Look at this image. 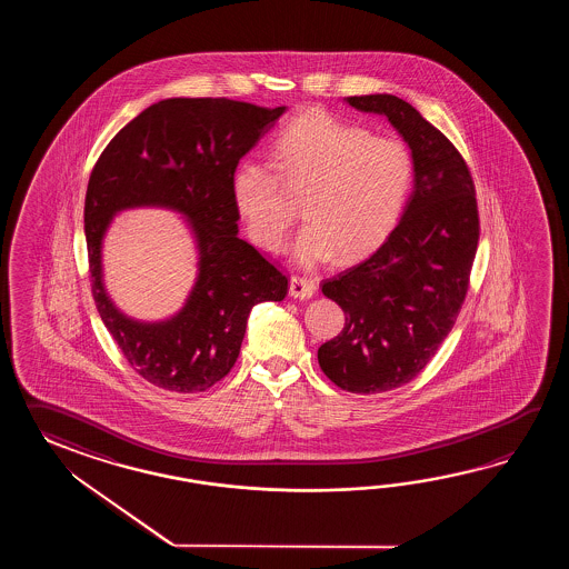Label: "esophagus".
Returning a JSON list of instances; mask_svg holds the SVG:
<instances>
[{"label":"esophagus","instance_id":"esophagus-1","mask_svg":"<svg viewBox=\"0 0 569 569\" xmlns=\"http://www.w3.org/2000/svg\"><path fill=\"white\" fill-rule=\"evenodd\" d=\"M315 292L313 280L302 279V277H290L289 295L292 299H311Z\"/></svg>","mask_w":569,"mask_h":569}]
</instances>
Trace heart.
Segmentation results:
<instances>
[{"label": "heart", "mask_w": 569, "mask_h": 569, "mask_svg": "<svg viewBox=\"0 0 569 569\" xmlns=\"http://www.w3.org/2000/svg\"><path fill=\"white\" fill-rule=\"evenodd\" d=\"M270 162L243 158L231 177V197L248 236L268 252L287 243L284 190L301 194L307 223L295 260L315 267L375 250L397 226L411 189L412 160L395 138L370 136L323 109L290 120L270 148Z\"/></svg>", "instance_id": "obj_1"}]
</instances>
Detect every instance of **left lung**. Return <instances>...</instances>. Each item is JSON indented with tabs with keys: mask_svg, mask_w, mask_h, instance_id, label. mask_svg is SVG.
<instances>
[{
	"mask_svg": "<svg viewBox=\"0 0 569 569\" xmlns=\"http://www.w3.org/2000/svg\"><path fill=\"white\" fill-rule=\"evenodd\" d=\"M385 116L411 148L412 193L399 226L363 262L323 280L346 326L319 366L339 388L376 395L411 382L436 356L468 292L480 221L468 164L456 146L405 99L346 97Z\"/></svg>",
	"mask_w": 569,
	"mask_h": 569,
	"instance_id": "1",
	"label": "left lung"
}]
</instances>
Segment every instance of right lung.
<instances>
[{
    "mask_svg": "<svg viewBox=\"0 0 569 569\" xmlns=\"http://www.w3.org/2000/svg\"><path fill=\"white\" fill-rule=\"evenodd\" d=\"M284 108L246 101L172 97L146 108L113 136L87 184L86 238L97 311L123 358L150 385L203 392L240 356L248 315L282 301L289 280L238 238L231 177ZM133 206L172 208L198 248V279L179 315L138 322L108 299L100 250L112 218Z\"/></svg>",
    "mask_w": 569,
    "mask_h": 569,
    "instance_id": "1",
    "label": "right lung"
}]
</instances>
